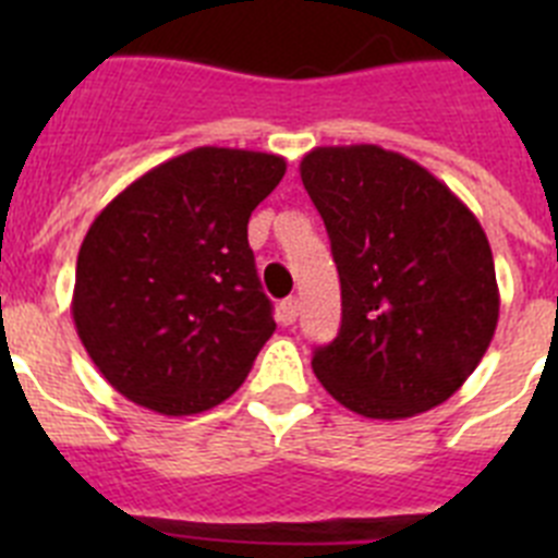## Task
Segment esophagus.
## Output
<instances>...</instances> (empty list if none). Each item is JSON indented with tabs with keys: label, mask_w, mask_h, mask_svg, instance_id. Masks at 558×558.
<instances>
[{
	"label": "esophagus",
	"mask_w": 558,
	"mask_h": 558,
	"mask_svg": "<svg viewBox=\"0 0 558 558\" xmlns=\"http://www.w3.org/2000/svg\"><path fill=\"white\" fill-rule=\"evenodd\" d=\"M299 299L295 295H290V299H284L282 304H279V318H282V324H293L295 318H299Z\"/></svg>",
	"instance_id": "esophagus-1"
}]
</instances>
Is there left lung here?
I'll list each match as a JSON object with an SVG mask.
<instances>
[{"label": "left lung", "mask_w": 558, "mask_h": 558, "mask_svg": "<svg viewBox=\"0 0 558 558\" xmlns=\"http://www.w3.org/2000/svg\"><path fill=\"white\" fill-rule=\"evenodd\" d=\"M299 172L340 276L338 338L313 354L318 383L368 418L441 405L500 315L477 218L433 172L377 145L315 147Z\"/></svg>", "instance_id": "left-lung-1"}]
</instances>
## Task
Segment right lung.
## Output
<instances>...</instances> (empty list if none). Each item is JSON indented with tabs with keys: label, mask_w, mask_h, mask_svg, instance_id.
<instances>
[{
	"label": "right lung",
	"mask_w": 558,
	"mask_h": 558,
	"mask_svg": "<svg viewBox=\"0 0 558 558\" xmlns=\"http://www.w3.org/2000/svg\"><path fill=\"white\" fill-rule=\"evenodd\" d=\"M284 170L274 153L195 147L125 186L88 226L72 318L122 397L192 416L243 386L276 329L248 218Z\"/></svg>",
	"instance_id": "add662e5"
}]
</instances>
